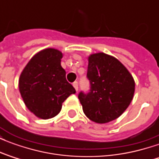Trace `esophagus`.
<instances>
[{"label": "esophagus", "mask_w": 159, "mask_h": 159, "mask_svg": "<svg viewBox=\"0 0 159 159\" xmlns=\"http://www.w3.org/2000/svg\"><path fill=\"white\" fill-rule=\"evenodd\" d=\"M72 85H73V87L75 88V89L77 91V90H78V83H77V82H74Z\"/></svg>", "instance_id": "1"}]
</instances>
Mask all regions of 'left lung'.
<instances>
[{
    "label": "left lung",
    "instance_id": "8db88e82",
    "mask_svg": "<svg viewBox=\"0 0 159 159\" xmlns=\"http://www.w3.org/2000/svg\"><path fill=\"white\" fill-rule=\"evenodd\" d=\"M87 77L89 92L78 94L84 114L97 123H109L120 117L134 93V81L126 67L112 56L93 53L89 57Z\"/></svg>",
    "mask_w": 159,
    "mask_h": 159
}]
</instances>
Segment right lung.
<instances>
[{"label":"right lung","instance_id":"right-lung-1","mask_svg":"<svg viewBox=\"0 0 159 159\" xmlns=\"http://www.w3.org/2000/svg\"><path fill=\"white\" fill-rule=\"evenodd\" d=\"M62 57L57 49L42 50L31 58L19 77V92L24 102L42 119L58 115L63 102L76 93L60 65Z\"/></svg>","mask_w":159,"mask_h":159}]
</instances>
